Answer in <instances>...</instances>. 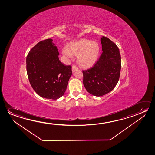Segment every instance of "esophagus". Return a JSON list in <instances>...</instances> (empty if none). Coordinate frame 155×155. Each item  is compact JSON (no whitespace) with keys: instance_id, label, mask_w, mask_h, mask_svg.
<instances>
[{"instance_id":"esophagus-1","label":"esophagus","mask_w":155,"mask_h":155,"mask_svg":"<svg viewBox=\"0 0 155 155\" xmlns=\"http://www.w3.org/2000/svg\"><path fill=\"white\" fill-rule=\"evenodd\" d=\"M78 70V67L76 66L73 65V66H72V71H73V73L77 71Z\"/></svg>"}]
</instances>
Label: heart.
I'll list each match as a JSON object with an SVG mask.
<instances>
[{"label": "heart", "instance_id": "1", "mask_svg": "<svg viewBox=\"0 0 155 155\" xmlns=\"http://www.w3.org/2000/svg\"><path fill=\"white\" fill-rule=\"evenodd\" d=\"M62 54L67 58L77 56V62L84 68L94 66L98 61L101 47L97 42L88 39H81L73 42L62 50Z\"/></svg>", "mask_w": 155, "mask_h": 155}]
</instances>
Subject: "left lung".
<instances>
[{
    "label": "left lung",
    "mask_w": 155,
    "mask_h": 155,
    "mask_svg": "<svg viewBox=\"0 0 155 155\" xmlns=\"http://www.w3.org/2000/svg\"><path fill=\"white\" fill-rule=\"evenodd\" d=\"M102 53L93 67L83 71V83L87 91L101 96L113 90L117 84L121 68L118 47L108 38H101Z\"/></svg>",
    "instance_id": "8db88e82"
}]
</instances>
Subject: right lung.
Listing matches in <instances>:
<instances>
[{"label":"right lung","mask_w":155,"mask_h":155,"mask_svg":"<svg viewBox=\"0 0 155 155\" xmlns=\"http://www.w3.org/2000/svg\"><path fill=\"white\" fill-rule=\"evenodd\" d=\"M52 39L38 42L26 58L27 75L32 88L43 98L57 100L64 95L72 75L71 66L59 60Z\"/></svg>","instance_id":"obj_1"}]
</instances>
